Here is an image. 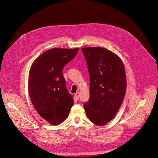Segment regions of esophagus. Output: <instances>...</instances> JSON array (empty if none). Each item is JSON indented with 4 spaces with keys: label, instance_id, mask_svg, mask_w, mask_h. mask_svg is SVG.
<instances>
[{
    "label": "esophagus",
    "instance_id": "esophagus-1",
    "mask_svg": "<svg viewBox=\"0 0 158 158\" xmlns=\"http://www.w3.org/2000/svg\"><path fill=\"white\" fill-rule=\"evenodd\" d=\"M79 95H80V93L78 92H77L76 93H75V98H76V99H79Z\"/></svg>",
    "mask_w": 158,
    "mask_h": 158
}]
</instances>
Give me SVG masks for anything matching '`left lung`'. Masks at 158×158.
I'll return each mask as SVG.
<instances>
[{"label":"left lung","mask_w":158,"mask_h":158,"mask_svg":"<svg viewBox=\"0 0 158 158\" xmlns=\"http://www.w3.org/2000/svg\"><path fill=\"white\" fill-rule=\"evenodd\" d=\"M90 78V98L84 105L88 118L98 126L110 122L125 97L127 78L120 58L100 47L81 48Z\"/></svg>","instance_id":"1"}]
</instances>
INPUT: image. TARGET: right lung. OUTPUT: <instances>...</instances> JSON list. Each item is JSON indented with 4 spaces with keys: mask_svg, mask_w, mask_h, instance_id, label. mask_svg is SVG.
Segmentation results:
<instances>
[{
    "mask_svg": "<svg viewBox=\"0 0 158 158\" xmlns=\"http://www.w3.org/2000/svg\"><path fill=\"white\" fill-rule=\"evenodd\" d=\"M78 50L51 48L40 55L30 69L28 90L31 102L40 115L52 125L64 121L73 105L63 69Z\"/></svg>",
    "mask_w": 158,
    "mask_h": 158,
    "instance_id": "right-lung-1",
    "label": "right lung"
}]
</instances>
